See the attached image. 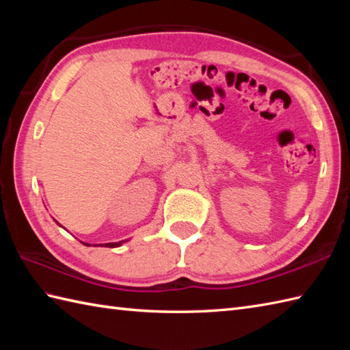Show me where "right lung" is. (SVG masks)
<instances>
[{"label":"right lung","mask_w":350,"mask_h":350,"mask_svg":"<svg viewBox=\"0 0 350 350\" xmlns=\"http://www.w3.org/2000/svg\"><path fill=\"white\" fill-rule=\"evenodd\" d=\"M123 242H126V241H122V242H109V243H105V247H108V248H116V247H120V245L123 243ZM84 243V242H83ZM87 245V243H85ZM100 247H102V243H100Z\"/></svg>","instance_id":"right-lung-1"}]
</instances>
